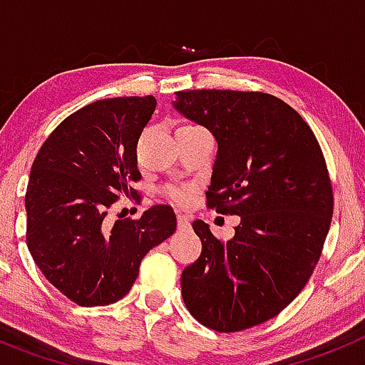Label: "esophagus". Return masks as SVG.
<instances>
[{"label":"esophagus","instance_id":"esophagus-1","mask_svg":"<svg viewBox=\"0 0 365 365\" xmlns=\"http://www.w3.org/2000/svg\"><path fill=\"white\" fill-rule=\"evenodd\" d=\"M177 225H179V228H188L190 227V215L179 212V214H177Z\"/></svg>","mask_w":365,"mask_h":365}]
</instances>
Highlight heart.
Masks as SVG:
<instances>
[{"mask_svg": "<svg viewBox=\"0 0 365 365\" xmlns=\"http://www.w3.org/2000/svg\"><path fill=\"white\" fill-rule=\"evenodd\" d=\"M188 125L192 124H182L180 128H188ZM163 193L172 202H177V205H186V202H190V199H192L193 190L192 186L188 185H170L163 190Z\"/></svg>", "mask_w": 365, "mask_h": 365, "instance_id": "heart-1", "label": "heart"}]
</instances>
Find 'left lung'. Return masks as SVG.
Listing matches in <instances>:
<instances>
[{
    "label": "left lung",
    "instance_id": "obj_1",
    "mask_svg": "<svg viewBox=\"0 0 365 365\" xmlns=\"http://www.w3.org/2000/svg\"><path fill=\"white\" fill-rule=\"evenodd\" d=\"M175 109L217 140L206 206L240 215L230 241L201 219L199 259L180 276L197 322L237 333L278 316L320 261L333 217V186L322 148L299 113L259 91H177Z\"/></svg>",
    "mask_w": 365,
    "mask_h": 365
}]
</instances>
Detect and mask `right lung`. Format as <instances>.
<instances>
[{"instance_id":"obj_1","label":"right lung","mask_w":365,"mask_h":365,"mask_svg":"<svg viewBox=\"0 0 365 365\" xmlns=\"http://www.w3.org/2000/svg\"><path fill=\"white\" fill-rule=\"evenodd\" d=\"M155 106L151 95L87 104L56 125L32 163L27 247L45 278L76 305L124 298L143 257L175 232L168 205L138 219H108L118 199L137 193V143Z\"/></svg>"}]
</instances>
